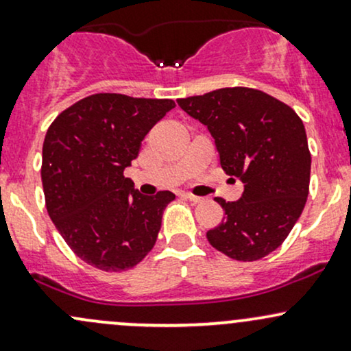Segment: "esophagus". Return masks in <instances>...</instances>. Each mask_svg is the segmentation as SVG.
Returning <instances> with one entry per match:
<instances>
[{"label": "esophagus", "instance_id": "1", "mask_svg": "<svg viewBox=\"0 0 351 351\" xmlns=\"http://www.w3.org/2000/svg\"><path fill=\"white\" fill-rule=\"evenodd\" d=\"M182 197H184V199H187V201L194 202V204H197V202H202V201H204V199H202V197H197V195L189 194V192H184Z\"/></svg>", "mask_w": 351, "mask_h": 351}]
</instances>
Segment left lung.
Returning <instances> with one entry per match:
<instances>
[{"instance_id": "1", "label": "left lung", "mask_w": 351, "mask_h": 351, "mask_svg": "<svg viewBox=\"0 0 351 351\" xmlns=\"http://www.w3.org/2000/svg\"><path fill=\"white\" fill-rule=\"evenodd\" d=\"M177 104L209 129L221 167L244 184L239 201L216 197L226 217L207 231V241L237 261L265 258L281 246L306 204L311 154L303 122L291 107L246 86Z\"/></svg>"}]
</instances>
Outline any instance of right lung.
Returning a JSON list of instances; mask_svg holds the SVG:
<instances>
[{"instance_id":"obj_1","label":"right lung","mask_w":351,"mask_h":351,"mask_svg":"<svg viewBox=\"0 0 351 351\" xmlns=\"http://www.w3.org/2000/svg\"><path fill=\"white\" fill-rule=\"evenodd\" d=\"M169 99L95 93L63 110L45 135L41 182L48 216L90 266L119 273L142 261L176 195H142L123 176Z\"/></svg>"}]
</instances>
